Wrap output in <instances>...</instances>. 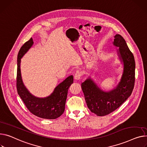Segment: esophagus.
Listing matches in <instances>:
<instances>
[{"label": "esophagus", "mask_w": 147, "mask_h": 147, "mask_svg": "<svg viewBox=\"0 0 147 147\" xmlns=\"http://www.w3.org/2000/svg\"><path fill=\"white\" fill-rule=\"evenodd\" d=\"M82 75V72H80V71H77L76 73L74 74V79L76 80H79L80 79L81 76Z\"/></svg>", "instance_id": "34e87169"}]
</instances>
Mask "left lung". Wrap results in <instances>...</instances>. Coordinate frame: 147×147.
I'll return each mask as SVG.
<instances>
[{
	"label": "left lung",
	"instance_id": "1",
	"mask_svg": "<svg viewBox=\"0 0 147 147\" xmlns=\"http://www.w3.org/2000/svg\"><path fill=\"white\" fill-rule=\"evenodd\" d=\"M113 45L122 64V74L119 82L108 91L102 89L89 76L81 84L88 108L97 116H102L115 111L131 96L135 83V63L123 38L116 34Z\"/></svg>",
	"mask_w": 147,
	"mask_h": 147
}]
</instances>
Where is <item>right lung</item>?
<instances>
[{"instance_id":"right-lung-1","label":"right lung","mask_w":147,"mask_h":147,"mask_svg":"<svg viewBox=\"0 0 147 147\" xmlns=\"http://www.w3.org/2000/svg\"><path fill=\"white\" fill-rule=\"evenodd\" d=\"M34 44L31 38L21 48L18 55L16 87L19 96L25 103L28 109L34 115L41 118L55 119L64 112L68 90L73 83V76L67 77L58 84L53 92L47 97H38L29 92L22 81L21 71V58Z\"/></svg>"}]
</instances>
